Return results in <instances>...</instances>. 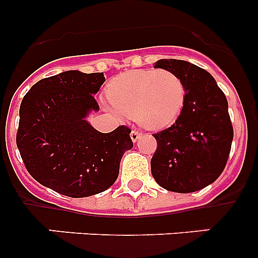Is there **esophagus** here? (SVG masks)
Here are the masks:
<instances>
[{
    "instance_id": "esophagus-1",
    "label": "esophagus",
    "mask_w": 258,
    "mask_h": 258,
    "mask_svg": "<svg viewBox=\"0 0 258 258\" xmlns=\"http://www.w3.org/2000/svg\"><path fill=\"white\" fill-rule=\"evenodd\" d=\"M141 136H142V133H141L140 131H137V129H133V131H132V133H131V138H132V141H133V142H136V141L138 140Z\"/></svg>"
}]
</instances>
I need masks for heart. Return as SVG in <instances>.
<instances>
[{
  "label": "heart",
  "mask_w": 258,
  "mask_h": 258,
  "mask_svg": "<svg viewBox=\"0 0 258 258\" xmlns=\"http://www.w3.org/2000/svg\"><path fill=\"white\" fill-rule=\"evenodd\" d=\"M108 99L118 115L160 131L178 118L186 101L183 80L172 71H132L109 84Z\"/></svg>",
  "instance_id": "1"
}]
</instances>
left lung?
<instances>
[{
    "label": "left lung",
    "instance_id": "obj_1",
    "mask_svg": "<svg viewBox=\"0 0 258 258\" xmlns=\"http://www.w3.org/2000/svg\"><path fill=\"white\" fill-rule=\"evenodd\" d=\"M155 67L183 80L186 101L172 126L152 134L157 142L151 173L161 187L187 194L213 183L231 150L232 129L227 99L206 70L178 59H160Z\"/></svg>",
    "mask_w": 258,
    "mask_h": 258
}]
</instances>
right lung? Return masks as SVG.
<instances>
[{"instance_id":"1","label":"right lung","mask_w":258,"mask_h":258,"mask_svg":"<svg viewBox=\"0 0 258 258\" xmlns=\"http://www.w3.org/2000/svg\"><path fill=\"white\" fill-rule=\"evenodd\" d=\"M102 72L66 71L29 89L19 109L17 146L29 174L70 198L103 192L117 179L120 161L133 147L125 125L101 133L85 120L99 106Z\"/></svg>"}]
</instances>
